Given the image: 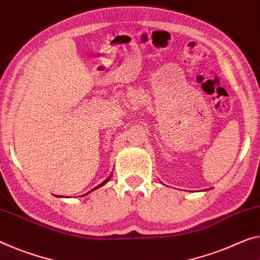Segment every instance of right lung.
Here are the masks:
<instances>
[{"label":"right lung","instance_id":"obj_1","mask_svg":"<svg viewBox=\"0 0 260 260\" xmlns=\"http://www.w3.org/2000/svg\"><path fill=\"white\" fill-rule=\"evenodd\" d=\"M110 179H111V174L109 175V177H108V178L106 179V180H105V181H103V182H101V183H100V185H98L96 187H94V188H93V189H90V190L88 191V193H86V194H83V195H87V194H89V193H91V191H94L95 189H98V188H100V187H102L103 185H106V183H107L108 181H109V180H110ZM83 195H81V197H83ZM59 198H60V197H59Z\"/></svg>","mask_w":260,"mask_h":260}]
</instances>
